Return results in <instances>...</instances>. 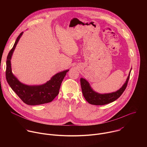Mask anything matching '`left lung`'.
<instances>
[{"instance_id": "obj_1", "label": "left lung", "mask_w": 147, "mask_h": 147, "mask_svg": "<svg viewBox=\"0 0 147 147\" xmlns=\"http://www.w3.org/2000/svg\"><path fill=\"white\" fill-rule=\"evenodd\" d=\"M131 70V69L123 86L116 92L108 94H99L94 91L90 86L89 82L86 79L81 78V87L84 97L89 103L95 105H106L115 101L121 96L126 88L130 78Z\"/></svg>"}]
</instances>
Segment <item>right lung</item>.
Segmentation results:
<instances>
[{
	"label": "right lung",
	"mask_w": 147,
	"mask_h": 147,
	"mask_svg": "<svg viewBox=\"0 0 147 147\" xmlns=\"http://www.w3.org/2000/svg\"><path fill=\"white\" fill-rule=\"evenodd\" d=\"M23 34V32L18 36L13 47L7 55L6 70V80L18 96L28 105H38L51 102L58 95L62 81L69 70L56 74L50 80L39 86H28L19 81L12 73L10 60L15 48Z\"/></svg>",
	"instance_id": "obj_1"
}]
</instances>
